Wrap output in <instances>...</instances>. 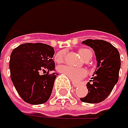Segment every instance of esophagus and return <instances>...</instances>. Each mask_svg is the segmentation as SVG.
<instances>
[{
  "label": "esophagus",
  "instance_id": "esophagus-1",
  "mask_svg": "<svg viewBox=\"0 0 128 128\" xmlns=\"http://www.w3.org/2000/svg\"><path fill=\"white\" fill-rule=\"evenodd\" d=\"M72 85H73L74 88H76V87H78V86H79V84H76V83H74V82H72Z\"/></svg>",
  "mask_w": 128,
  "mask_h": 128
}]
</instances>
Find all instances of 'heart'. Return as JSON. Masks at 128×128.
<instances>
[{
    "label": "heart",
    "mask_w": 128,
    "mask_h": 128,
    "mask_svg": "<svg viewBox=\"0 0 128 128\" xmlns=\"http://www.w3.org/2000/svg\"><path fill=\"white\" fill-rule=\"evenodd\" d=\"M78 54L84 60L87 59L92 52L89 49L82 48L78 50ZM66 53L65 51H60L55 56V60L57 62L61 63L64 61ZM58 72L60 74L66 75L72 82H78L87 74V71L82 68H74L69 66H60L58 67Z\"/></svg>",
    "instance_id": "b5f03b06"
}]
</instances>
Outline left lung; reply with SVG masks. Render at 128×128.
<instances>
[{
	"mask_svg": "<svg viewBox=\"0 0 128 128\" xmlns=\"http://www.w3.org/2000/svg\"><path fill=\"white\" fill-rule=\"evenodd\" d=\"M82 44L94 50L97 65L92 80L86 85L88 94L81 100L88 103H98L107 98L118 81L120 54L112 44L106 40L88 39Z\"/></svg>",
	"mask_w": 128,
	"mask_h": 128,
	"instance_id": "1",
	"label": "left lung"
}]
</instances>
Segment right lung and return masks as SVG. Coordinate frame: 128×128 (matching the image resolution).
Wrapping results in <instances>:
<instances>
[{
    "mask_svg": "<svg viewBox=\"0 0 128 128\" xmlns=\"http://www.w3.org/2000/svg\"><path fill=\"white\" fill-rule=\"evenodd\" d=\"M54 47L41 43L22 44L10 55V70L13 85L21 98L32 105H39L49 100L58 74L53 60ZM43 70L45 75L39 73Z\"/></svg>",
    "mask_w": 128,
    "mask_h": 128,
    "instance_id": "add662e5",
    "label": "right lung"
}]
</instances>
